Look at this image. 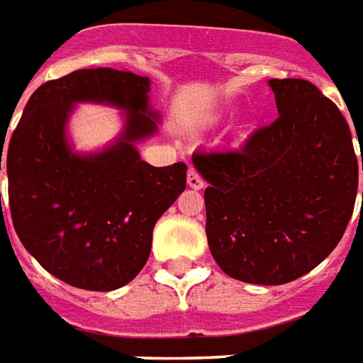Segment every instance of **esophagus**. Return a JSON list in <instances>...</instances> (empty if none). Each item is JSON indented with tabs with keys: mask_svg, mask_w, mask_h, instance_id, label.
<instances>
[{
	"mask_svg": "<svg viewBox=\"0 0 363 363\" xmlns=\"http://www.w3.org/2000/svg\"><path fill=\"white\" fill-rule=\"evenodd\" d=\"M186 184L191 186V189H203L205 186V179L199 174V170L196 169H189V174H186Z\"/></svg>",
	"mask_w": 363,
	"mask_h": 363,
	"instance_id": "34e87169",
	"label": "esophagus"
}]
</instances>
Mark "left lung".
I'll return each mask as SVG.
<instances>
[{
	"label": "left lung",
	"instance_id": "1",
	"mask_svg": "<svg viewBox=\"0 0 363 363\" xmlns=\"http://www.w3.org/2000/svg\"><path fill=\"white\" fill-rule=\"evenodd\" d=\"M269 86L279 116L239 148H199L193 164L208 182L206 239L219 267L239 281L281 285L342 241L359 160L344 114L318 86L299 78Z\"/></svg>",
	"mask_w": 363,
	"mask_h": 363
}]
</instances>
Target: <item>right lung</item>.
I'll return each instance as SVG.
<instances>
[{"label": "right lung", "instance_id": "right-lung-1", "mask_svg": "<svg viewBox=\"0 0 363 363\" xmlns=\"http://www.w3.org/2000/svg\"><path fill=\"white\" fill-rule=\"evenodd\" d=\"M148 92L150 80L132 72L76 69L42 84L11 134L13 229L35 261L68 285L112 291L132 281L148 261L157 220L186 189L184 162L158 169L140 160L134 146L157 132ZM76 101L126 109L119 140L96 155L72 153L65 122Z\"/></svg>", "mask_w": 363, "mask_h": 363}]
</instances>
